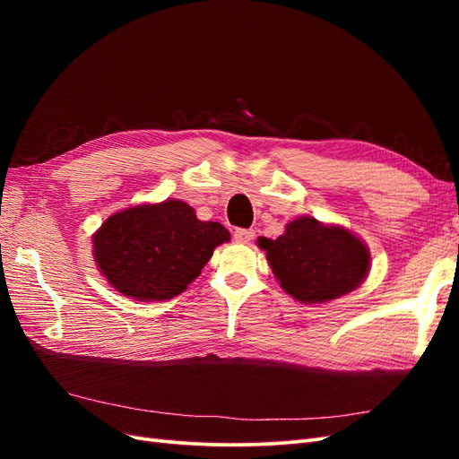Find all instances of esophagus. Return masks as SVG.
Returning <instances> with one entry per match:
<instances>
[{
    "instance_id": "esophagus-1",
    "label": "esophagus",
    "mask_w": 459,
    "mask_h": 459,
    "mask_svg": "<svg viewBox=\"0 0 459 459\" xmlns=\"http://www.w3.org/2000/svg\"><path fill=\"white\" fill-rule=\"evenodd\" d=\"M233 239L238 243H251L255 239V230H245V228H238L233 231Z\"/></svg>"
}]
</instances>
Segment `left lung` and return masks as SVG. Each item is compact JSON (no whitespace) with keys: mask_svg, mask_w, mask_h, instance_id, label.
<instances>
[{"mask_svg":"<svg viewBox=\"0 0 459 459\" xmlns=\"http://www.w3.org/2000/svg\"><path fill=\"white\" fill-rule=\"evenodd\" d=\"M258 247L280 285L304 304L351 293L369 272L368 247L352 231L308 216L289 221L281 238H260Z\"/></svg>","mask_w":459,"mask_h":459,"instance_id":"left-lung-1","label":"left lung"}]
</instances>
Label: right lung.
<instances>
[{
    "instance_id": "obj_1",
    "label": "right lung",
    "mask_w": 459,
    "mask_h": 459,
    "mask_svg": "<svg viewBox=\"0 0 459 459\" xmlns=\"http://www.w3.org/2000/svg\"><path fill=\"white\" fill-rule=\"evenodd\" d=\"M226 241L224 226L201 221L187 203L170 199L108 216L93 235V258L124 297L169 300L184 293Z\"/></svg>"
}]
</instances>
